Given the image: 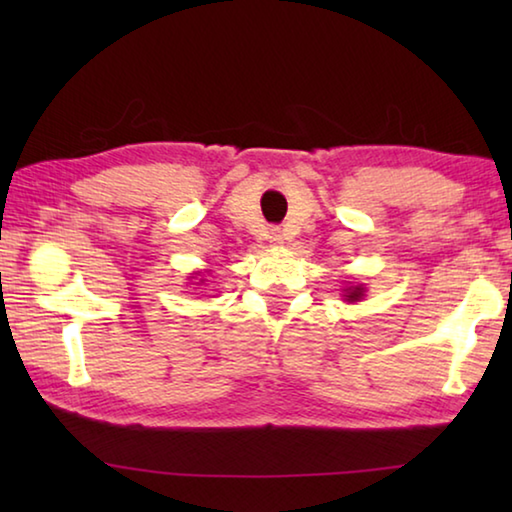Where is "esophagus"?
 Segmentation results:
<instances>
[{
  "label": "esophagus",
  "mask_w": 512,
  "mask_h": 512,
  "mask_svg": "<svg viewBox=\"0 0 512 512\" xmlns=\"http://www.w3.org/2000/svg\"><path fill=\"white\" fill-rule=\"evenodd\" d=\"M271 241H273V244H282V235H280V230H271Z\"/></svg>",
  "instance_id": "esophagus-1"
}]
</instances>
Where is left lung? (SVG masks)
I'll list each match as a JSON object with an SVG mask.
<instances>
[{
	"mask_svg": "<svg viewBox=\"0 0 512 512\" xmlns=\"http://www.w3.org/2000/svg\"><path fill=\"white\" fill-rule=\"evenodd\" d=\"M363 296V289L361 287H350L348 289V296H345V300H359Z\"/></svg>",
	"mask_w": 512,
	"mask_h": 512,
	"instance_id": "obj_1",
	"label": "left lung"
}]
</instances>
